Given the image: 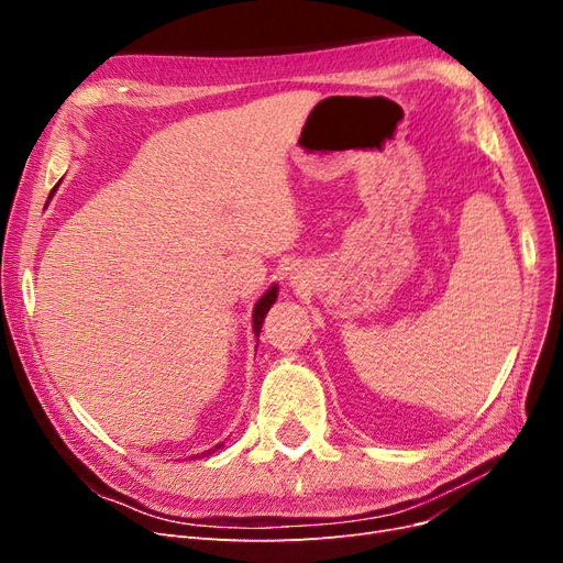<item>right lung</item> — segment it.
<instances>
[{"instance_id": "add662e5", "label": "right lung", "mask_w": 563, "mask_h": 563, "mask_svg": "<svg viewBox=\"0 0 563 563\" xmlns=\"http://www.w3.org/2000/svg\"><path fill=\"white\" fill-rule=\"evenodd\" d=\"M275 300H277V286H269L267 291L258 298V302H255V308H253V333L255 335H261V327H263V321H265V314L269 312L272 302H275ZM220 446H223V444H216V449H220ZM216 449L201 453V457L216 453Z\"/></svg>"}]
</instances>
